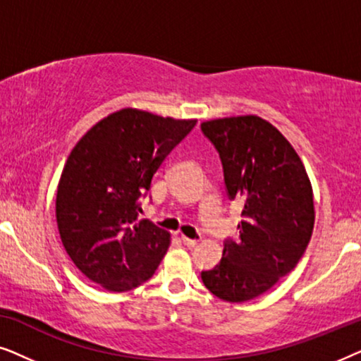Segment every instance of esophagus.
<instances>
[{"label": "esophagus", "instance_id": "esophagus-1", "mask_svg": "<svg viewBox=\"0 0 361 361\" xmlns=\"http://www.w3.org/2000/svg\"><path fill=\"white\" fill-rule=\"evenodd\" d=\"M180 240H182V243H184L185 246H189V248H194V246L199 243V241H197V240H192V238H189V236H185V235H180Z\"/></svg>", "mask_w": 361, "mask_h": 361}]
</instances>
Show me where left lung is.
I'll list each match as a JSON object with an SVG mask.
<instances>
[{"label":"left lung","instance_id":"8db88e82","mask_svg":"<svg viewBox=\"0 0 361 361\" xmlns=\"http://www.w3.org/2000/svg\"><path fill=\"white\" fill-rule=\"evenodd\" d=\"M200 130L219 152L228 199L245 205L238 240H225L220 263L202 281L216 298L245 302L302 258L314 230L312 187L298 152L263 118H221Z\"/></svg>","mask_w":361,"mask_h":361}]
</instances>
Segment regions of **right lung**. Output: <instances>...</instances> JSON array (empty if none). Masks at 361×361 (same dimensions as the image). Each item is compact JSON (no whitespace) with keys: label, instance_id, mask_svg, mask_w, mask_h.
Returning a JSON list of instances; mask_svg holds the SVG:
<instances>
[{"label":"right lung","instance_id":"add662e5","mask_svg":"<svg viewBox=\"0 0 361 361\" xmlns=\"http://www.w3.org/2000/svg\"><path fill=\"white\" fill-rule=\"evenodd\" d=\"M195 123L125 108L72 149L57 187V226L67 255L93 283L123 293L154 274L171 240L152 221L137 220L141 199Z\"/></svg>","mask_w":361,"mask_h":361}]
</instances>
